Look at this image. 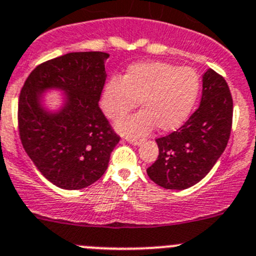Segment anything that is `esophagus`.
I'll list each match as a JSON object with an SVG mask.
<instances>
[{"label":"esophagus","mask_w":256,"mask_h":256,"mask_svg":"<svg viewBox=\"0 0 256 256\" xmlns=\"http://www.w3.org/2000/svg\"><path fill=\"white\" fill-rule=\"evenodd\" d=\"M126 142H130L132 145H140L142 144V140L140 139H131V138H126Z\"/></svg>","instance_id":"obj_1"}]
</instances>
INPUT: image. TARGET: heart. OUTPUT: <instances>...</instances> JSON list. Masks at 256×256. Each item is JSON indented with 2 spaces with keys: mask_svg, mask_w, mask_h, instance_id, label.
I'll return each instance as SVG.
<instances>
[{
  "mask_svg": "<svg viewBox=\"0 0 256 256\" xmlns=\"http://www.w3.org/2000/svg\"><path fill=\"white\" fill-rule=\"evenodd\" d=\"M198 76L190 68L163 62L128 66L121 80L112 78L102 92L101 107L110 120H120L140 101L143 111L117 124L128 136H144L156 125L169 132L182 125L197 100Z\"/></svg>",
  "mask_w": 256,
  "mask_h": 256,
  "instance_id": "heart-1",
  "label": "heart"
}]
</instances>
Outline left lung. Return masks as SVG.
<instances>
[{
  "label": "left lung",
  "mask_w": 256,
  "mask_h": 256,
  "mask_svg": "<svg viewBox=\"0 0 256 256\" xmlns=\"http://www.w3.org/2000/svg\"><path fill=\"white\" fill-rule=\"evenodd\" d=\"M200 104L176 131L158 138L159 155L146 169L166 190H186L208 174L225 150L232 128L234 104L225 78L210 69L204 76Z\"/></svg>",
  "instance_id": "obj_1"
}]
</instances>
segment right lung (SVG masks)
Here are the masks:
<instances>
[{
  "label": "right lung",
  "instance_id": "1",
  "mask_svg": "<svg viewBox=\"0 0 256 256\" xmlns=\"http://www.w3.org/2000/svg\"><path fill=\"white\" fill-rule=\"evenodd\" d=\"M107 58V52H78L50 59L35 66L20 92L21 144L40 173L63 190H82L97 182L120 142L98 106ZM48 88L67 93L58 114L41 108V92Z\"/></svg>",
  "mask_w": 256,
  "mask_h": 256
}]
</instances>
